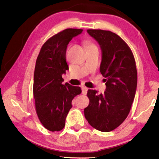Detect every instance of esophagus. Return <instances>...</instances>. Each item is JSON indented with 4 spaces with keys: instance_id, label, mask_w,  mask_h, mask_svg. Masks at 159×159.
<instances>
[{
    "instance_id": "34e87169",
    "label": "esophagus",
    "mask_w": 159,
    "mask_h": 159,
    "mask_svg": "<svg viewBox=\"0 0 159 159\" xmlns=\"http://www.w3.org/2000/svg\"><path fill=\"white\" fill-rule=\"evenodd\" d=\"M87 90H88V88L84 87V86H82V92L83 94H86L87 92Z\"/></svg>"
}]
</instances>
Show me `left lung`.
Returning a JSON list of instances; mask_svg holds the SVG:
<instances>
[{
  "mask_svg": "<svg viewBox=\"0 0 159 159\" xmlns=\"http://www.w3.org/2000/svg\"><path fill=\"white\" fill-rule=\"evenodd\" d=\"M87 33L101 48L99 70L106 78V90L100 94L88 90L89 104L84 116L93 128L109 132L123 123L130 111L137 87L136 62L130 48L116 33L103 30Z\"/></svg>",
  "mask_w": 159,
  "mask_h": 159,
  "instance_id": "left-lung-1",
  "label": "left lung"
}]
</instances>
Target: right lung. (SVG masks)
<instances>
[{"mask_svg": "<svg viewBox=\"0 0 159 159\" xmlns=\"http://www.w3.org/2000/svg\"><path fill=\"white\" fill-rule=\"evenodd\" d=\"M82 32V29L67 28L53 35L44 43L36 60L33 80L35 110L41 124L50 131H60L65 127L72 99L82 92L80 87L67 82L63 84L62 77L69 70L66 61L67 45Z\"/></svg>", "mask_w": 159, "mask_h": 159, "instance_id": "obj_1", "label": "right lung"}]
</instances>
